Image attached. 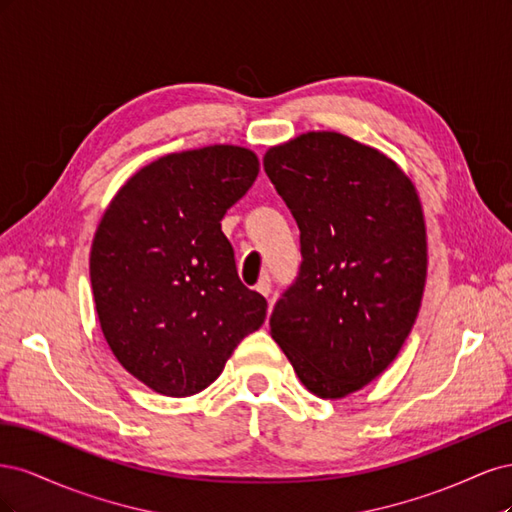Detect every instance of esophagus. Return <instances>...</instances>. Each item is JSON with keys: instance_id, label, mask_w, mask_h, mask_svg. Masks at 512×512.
Listing matches in <instances>:
<instances>
[{"instance_id": "esophagus-1", "label": "esophagus", "mask_w": 512, "mask_h": 512, "mask_svg": "<svg viewBox=\"0 0 512 512\" xmlns=\"http://www.w3.org/2000/svg\"><path fill=\"white\" fill-rule=\"evenodd\" d=\"M256 290L262 294V297H271V280H269V277L265 275V277H260V282L256 284Z\"/></svg>"}]
</instances>
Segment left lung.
Here are the masks:
<instances>
[{
    "mask_svg": "<svg viewBox=\"0 0 512 512\" xmlns=\"http://www.w3.org/2000/svg\"><path fill=\"white\" fill-rule=\"evenodd\" d=\"M265 170L301 230V271L271 314V337L309 393L342 399L389 367L427 280V230L412 179L342 132L267 149Z\"/></svg>",
    "mask_w": 512,
    "mask_h": 512,
    "instance_id": "obj_1",
    "label": "left lung"
}]
</instances>
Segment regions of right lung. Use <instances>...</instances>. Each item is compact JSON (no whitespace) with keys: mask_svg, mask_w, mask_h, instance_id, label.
<instances>
[{"mask_svg":"<svg viewBox=\"0 0 512 512\" xmlns=\"http://www.w3.org/2000/svg\"><path fill=\"white\" fill-rule=\"evenodd\" d=\"M258 170L241 145L168 153L136 170L102 215L89 254L100 329L151 391H205L267 318V301L241 284L220 224Z\"/></svg>","mask_w":512,"mask_h":512,"instance_id":"obj_1","label":"right lung"}]
</instances>
